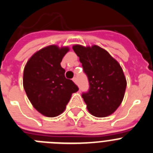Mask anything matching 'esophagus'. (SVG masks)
Returning a JSON list of instances; mask_svg holds the SVG:
<instances>
[{
	"label": "esophagus",
	"instance_id": "34e87169",
	"mask_svg": "<svg viewBox=\"0 0 153 153\" xmlns=\"http://www.w3.org/2000/svg\"><path fill=\"white\" fill-rule=\"evenodd\" d=\"M73 81H74L75 83H77V79H76V77H74L73 78Z\"/></svg>",
	"mask_w": 153,
	"mask_h": 153
}]
</instances>
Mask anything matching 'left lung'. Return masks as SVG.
<instances>
[{
  "mask_svg": "<svg viewBox=\"0 0 153 153\" xmlns=\"http://www.w3.org/2000/svg\"><path fill=\"white\" fill-rule=\"evenodd\" d=\"M79 57L89 89L82 97L92 115L104 117L114 113L122 102L127 81L119 63L99 46H73Z\"/></svg>",
  "mask_w": 153,
  "mask_h": 153,
  "instance_id": "left-lung-1",
  "label": "left lung"
}]
</instances>
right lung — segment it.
<instances>
[{
  "label": "right lung",
  "instance_id": "obj_1",
  "mask_svg": "<svg viewBox=\"0 0 153 153\" xmlns=\"http://www.w3.org/2000/svg\"><path fill=\"white\" fill-rule=\"evenodd\" d=\"M69 48L50 45L29 58L23 71V87L33 107L42 114L53 117L65 110L71 95L79 88L65 77L61 66Z\"/></svg>",
  "mask_w": 153,
  "mask_h": 153
}]
</instances>
